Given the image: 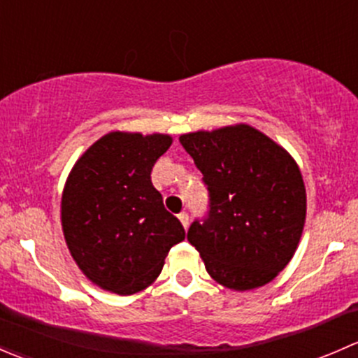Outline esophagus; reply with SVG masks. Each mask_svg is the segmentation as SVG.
<instances>
[{
    "mask_svg": "<svg viewBox=\"0 0 358 358\" xmlns=\"http://www.w3.org/2000/svg\"><path fill=\"white\" fill-rule=\"evenodd\" d=\"M178 218H180V222H182L183 229H185V230L189 229V215H187V213H180Z\"/></svg>",
    "mask_w": 358,
    "mask_h": 358,
    "instance_id": "1",
    "label": "esophagus"
}]
</instances>
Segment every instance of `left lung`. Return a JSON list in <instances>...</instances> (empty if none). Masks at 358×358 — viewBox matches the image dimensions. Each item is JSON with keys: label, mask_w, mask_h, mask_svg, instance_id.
<instances>
[{"label": "left lung", "mask_w": 358, "mask_h": 358, "mask_svg": "<svg viewBox=\"0 0 358 358\" xmlns=\"http://www.w3.org/2000/svg\"><path fill=\"white\" fill-rule=\"evenodd\" d=\"M209 190V216L187 239L223 287L251 291L286 268L301 239L306 190L294 157L255 126L180 135Z\"/></svg>", "instance_id": "8db88e82"}]
</instances>
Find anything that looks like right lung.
Returning a JSON list of instances; mask_svg holds the SVG:
<instances>
[{"label": "right lung", "mask_w": 358, "mask_h": 358, "mask_svg": "<svg viewBox=\"0 0 358 358\" xmlns=\"http://www.w3.org/2000/svg\"><path fill=\"white\" fill-rule=\"evenodd\" d=\"M168 133L109 131L79 156L60 201L64 239L78 268L100 289L121 296L149 287L169 249L185 239L154 189V162Z\"/></svg>", "instance_id": "obj_1"}]
</instances>
